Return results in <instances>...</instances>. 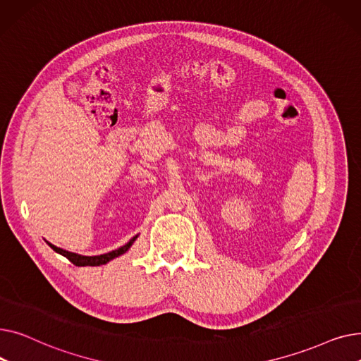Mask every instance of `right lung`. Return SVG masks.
Wrapping results in <instances>:
<instances>
[{
  "label": "right lung",
  "mask_w": 361,
  "mask_h": 361,
  "mask_svg": "<svg viewBox=\"0 0 361 361\" xmlns=\"http://www.w3.org/2000/svg\"><path fill=\"white\" fill-rule=\"evenodd\" d=\"M137 237H139V235H135L127 244L121 245V247H118L117 250H112V252H109V253L99 255V256H83V255H79V253L67 252V250H64V249H61V247H56V245H54V244H51V243H48V241H47V244L49 245V247H51L55 253H60L61 256L67 257L73 264H75V267H101V264H105V263H108L109 260H112V259H116V257L124 255V253L131 247L133 243L136 241Z\"/></svg>",
  "instance_id": "obj_1"
}]
</instances>
